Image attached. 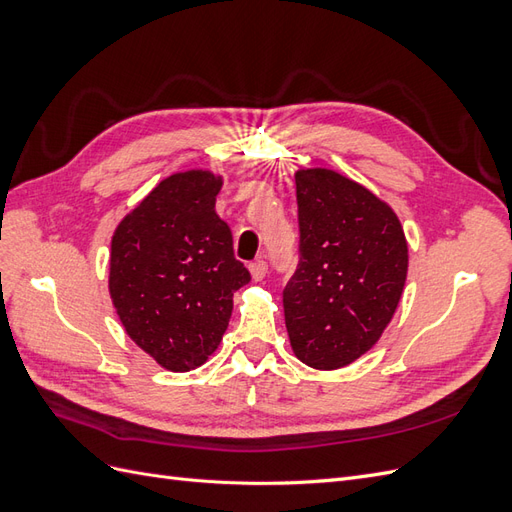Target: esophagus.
<instances>
[{
	"label": "esophagus",
	"mask_w": 512,
	"mask_h": 512,
	"mask_svg": "<svg viewBox=\"0 0 512 512\" xmlns=\"http://www.w3.org/2000/svg\"><path fill=\"white\" fill-rule=\"evenodd\" d=\"M250 273H252V280H254V282L265 280V275H267V262H265V260H254L252 265H250Z\"/></svg>",
	"instance_id": "1"
}]
</instances>
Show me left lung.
<instances>
[{"instance_id":"8db88e82","label":"left lung","mask_w":512,"mask_h":512,"mask_svg":"<svg viewBox=\"0 0 512 512\" xmlns=\"http://www.w3.org/2000/svg\"><path fill=\"white\" fill-rule=\"evenodd\" d=\"M299 267L284 288L292 352L314 369H339L374 346L399 305L408 243L395 211L329 168L294 173Z\"/></svg>"}]
</instances>
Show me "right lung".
<instances>
[{
	"label": "right lung",
	"mask_w": 512,
	"mask_h": 512,
	"mask_svg": "<svg viewBox=\"0 0 512 512\" xmlns=\"http://www.w3.org/2000/svg\"><path fill=\"white\" fill-rule=\"evenodd\" d=\"M222 177L185 170L160 181L115 228L111 292L132 342L170 371L203 365L220 346L232 294L250 271L215 213Z\"/></svg>",
	"instance_id": "add662e5"
}]
</instances>
